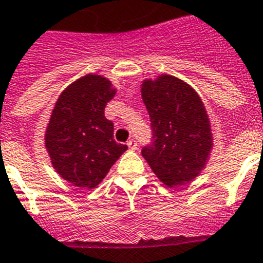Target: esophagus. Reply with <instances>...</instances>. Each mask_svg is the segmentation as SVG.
Returning a JSON list of instances; mask_svg holds the SVG:
<instances>
[{
    "label": "esophagus",
    "mask_w": 263,
    "mask_h": 263,
    "mask_svg": "<svg viewBox=\"0 0 263 263\" xmlns=\"http://www.w3.org/2000/svg\"><path fill=\"white\" fill-rule=\"evenodd\" d=\"M127 145H128L129 149H136V148H138V143H136L135 139H129V140L127 141Z\"/></svg>",
    "instance_id": "esophagus-1"
}]
</instances>
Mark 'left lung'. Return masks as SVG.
<instances>
[{
  "label": "left lung",
  "instance_id": "8db88e82",
  "mask_svg": "<svg viewBox=\"0 0 263 263\" xmlns=\"http://www.w3.org/2000/svg\"><path fill=\"white\" fill-rule=\"evenodd\" d=\"M141 97L152 131L141 155L165 185H186L200 175L212 149L204 104L189 84L171 75L143 82Z\"/></svg>",
  "mask_w": 263,
  "mask_h": 263
}]
</instances>
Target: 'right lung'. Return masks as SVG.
<instances>
[{
  "mask_svg": "<svg viewBox=\"0 0 263 263\" xmlns=\"http://www.w3.org/2000/svg\"><path fill=\"white\" fill-rule=\"evenodd\" d=\"M115 95L111 82L86 75L70 84L57 100L45 144L52 166L81 188H95L127 149L114 139V123L104 116Z\"/></svg>",
  "mask_w": 263,
  "mask_h": 263,
  "instance_id": "add662e5",
  "label": "right lung"
}]
</instances>
